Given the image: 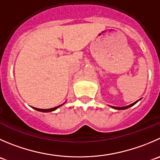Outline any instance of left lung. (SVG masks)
I'll list each match as a JSON object with an SVG mask.
<instances>
[{
  "label": "left lung",
  "instance_id": "8db88e82",
  "mask_svg": "<svg viewBox=\"0 0 160 160\" xmlns=\"http://www.w3.org/2000/svg\"><path fill=\"white\" fill-rule=\"evenodd\" d=\"M139 100H138L137 102H134V103H132V104H131V105H128V106H124V107H114V106H112V108H115V109H117V110H122V109H126V108H130V107H131V106H133V105H135L136 103H137L138 102Z\"/></svg>",
  "mask_w": 160,
  "mask_h": 160
}]
</instances>
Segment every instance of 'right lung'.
Returning <instances> with one entry per match:
<instances>
[{
    "label": "right lung",
    "mask_w": 160,
    "mask_h": 160,
    "mask_svg": "<svg viewBox=\"0 0 160 160\" xmlns=\"http://www.w3.org/2000/svg\"><path fill=\"white\" fill-rule=\"evenodd\" d=\"M64 104V103H63ZM63 104H62V105H58V106H56L55 107V108H48V109H42V108H34V109L37 110V111H40V112H52V111H55V109H57L58 108H59L60 106H62V105H63Z\"/></svg>",
    "instance_id": "1"
}]
</instances>
